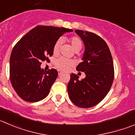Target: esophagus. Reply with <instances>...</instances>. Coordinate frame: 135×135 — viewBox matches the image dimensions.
I'll return each instance as SVG.
<instances>
[{
	"mask_svg": "<svg viewBox=\"0 0 135 135\" xmlns=\"http://www.w3.org/2000/svg\"><path fill=\"white\" fill-rule=\"evenodd\" d=\"M58 73H59V75H60L61 74H62V72L61 71V70H58Z\"/></svg>",
	"mask_w": 135,
	"mask_h": 135,
	"instance_id": "1",
	"label": "esophagus"
}]
</instances>
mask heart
I'll use <instances>...</instances> for the list:
<instances>
[{
  "mask_svg": "<svg viewBox=\"0 0 135 135\" xmlns=\"http://www.w3.org/2000/svg\"><path fill=\"white\" fill-rule=\"evenodd\" d=\"M68 42L70 44L73 49L76 52L79 51L83 46V42L81 39L78 36H73L69 38ZM60 45H61V39H58L54 45L53 49H52V52L54 55H57L59 52ZM74 65H75V62L73 60L65 59L64 57L59 58L56 59L55 62V66H56V68L62 71H67Z\"/></svg>",
  "mask_w": 135,
  "mask_h": 135,
  "instance_id": "heart-1",
  "label": "heart"
}]
</instances>
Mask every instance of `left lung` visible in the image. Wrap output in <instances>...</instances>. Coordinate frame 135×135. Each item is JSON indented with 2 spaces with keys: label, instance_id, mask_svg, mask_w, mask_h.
I'll return each mask as SVG.
<instances>
[{
  "label": "left lung",
  "instance_id": "1",
  "mask_svg": "<svg viewBox=\"0 0 135 135\" xmlns=\"http://www.w3.org/2000/svg\"><path fill=\"white\" fill-rule=\"evenodd\" d=\"M85 46L83 60L76 70L85 72L86 77L79 80L72 73L68 84L69 98L79 107L90 108L99 104L108 94L114 76V65L107 44L93 32L76 30Z\"/></svg>",
  "mask_w": 135,
  "mask_h": 135
}]
</instances>
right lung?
<instances>
[{"label": "right lung", "instance_id": "right-lung-1", "mask_svg": "<svg viewBox=\"0 0 135 135\" xmlns=\"http://www.w3.org/2000/svg\"><path fill=\"white\" fill-rule=\"evenodd\" d=\"M73 30L52 26H36L21 38L12 49L10 58V80L18 96L35 103L48 96L56 79V69L45 71L41 62H50L56 41Z\"/></svg>", "mask_w": 135, "mask_h": 135}]
</instances>
